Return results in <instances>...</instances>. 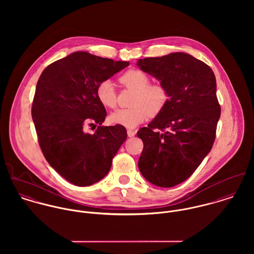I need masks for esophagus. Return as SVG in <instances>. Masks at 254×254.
<instances>
[{
	"mask_svg": "<svg viewBox=\"0 0 254 254\" xmlns=\"http://www.w3.org/2000/svg\"><path fill=\"white\" fill-rule=\"evenodd\" d=\"M135 134H136V132L134 131V130H131V129H128L127 130V135H128V137H134L135 136Z\"/></svg>",
	"mask_w": 254,
	"mask_h": 254,
	"instance_id": "34e87169",
	"label": "esophagus"
}]
</instances>
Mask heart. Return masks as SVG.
Here are the masks:
<instances>
[{
    "instance_id": "obj_1",
    "label": "heart",
    "mask_w": 254,
    "mask_h": 254,
    "mask_svg": "<svg viewBox=\"0 0 254 254\" xmlns=\"http://www.w3.org/2000/svg\"><path fill=\"white\" fill-rule=\"evenodd\" d=\"M120 83L135 92L133 108L118 109L112 112L109 119L112 123L122 125L126 128H135L147 118L148 114H158L167 102V93L159 84H148L149 79L145 72L138 69H131L121 75ZM97 98L100 103L108 108L116 107V91L110 80L103 81L97 88Z\"/></svg>"
}]
</instances>
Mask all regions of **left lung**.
<instances>
[{"instance_id": "obj_1", "label": "left lung", "mask_w": 254, "mask_h": 254, "mask_svg": "<svg viewBox=\"0 0 254 254\" xmlns=\"http://www.w3.org/2000/svg\"><path fill=\"white\" fill-rule=\"evenodd\" d=\"M137 65L156 78L168 97L163 109L137 133L144 143L139 169L149 183L171 188L186 181L212 148L221 114L215 75L182 52L139 60Z\"/></svg>"}]
</instances>
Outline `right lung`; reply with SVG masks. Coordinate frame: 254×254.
<instances>
[{
	"instance_id": "1",
	"label": "right lung",
	"mask_w": 254,
	"mask_h": 254,
	"mask_svg": "<svg viewBox=\"0 0 254 254\" xmlns=\"http://www.w3.org/2000/svg\"><path fill=\"white\" fill-rule=\"evenodd\" d=\"M129 65L75 52L45 68L37 83L32 119L49 164L75 186H91L109 173L112 158L125 142L124 126H102L107 111L97 88ZM86 125L100 126L94 134Z\"/></svg>"
}]
</instances>
